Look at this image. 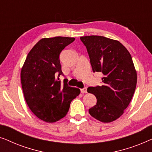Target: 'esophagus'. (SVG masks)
Here are the masks:
<instances>
[{"label":"esophagus","instance_id":"1","mask_svg":"<svg viewBox=\"0 0 152 152\" xmlns=\"http://www.w3.org/2000/svg\"><path fill=\"white\" fill-rule=\"evenodd\" d=\"M81 93H87V89H86V88H84L81 89Z\"/></svg>","mask_w":152,"mask_h":152}]
</instances>
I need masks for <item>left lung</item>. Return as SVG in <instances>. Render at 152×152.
I'll list each match as a JSON object with an SVG mask.
<instances>
[{
	"label": "left lung",
	"instance_id": "left-lung-1",
	"mask_svg": "<svg viewBox=\"0 0 152 152\" xmlns=\"http://www.w3.org/2000/svg\"><path fill=\"white\" fill-rule=\"evenodd\" d=\"M88 51L93 72L103 74V84L88 87L97 103L88 110L102 122H111L124 113L136 90L137 72L127 49L117 40L102 36L80 37Z\"/></svg>",
	"mask_w": 152,
	"mask_h": 152
}]
</instances>
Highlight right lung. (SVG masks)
I'll return each instance as SVG.
<instances>
[{
    "mask_svg": "<svg viewBox=\"0 0 152 152\" xmlns=\"http://www.w3.org/2000/svg\"><path fill=\"white\" fill-rule=\"evenodd\" d=\"M73 37L43 38L31 49L20 71V81L26 103L33 113L46 122H55L67 114L79 88L61 84L59 55L73 42Z\"/></svg>",
    "mask_w": 152,
    "mask_h": 152,
    "instance_id": "right-lung-1",
    "label": "right lung"
}]
</instances>
